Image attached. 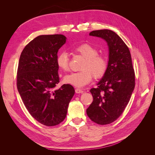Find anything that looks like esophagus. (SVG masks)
I'll return each instance as SVG.
<instances>
[{
  "mask_svg": "<svg viewBox=\"0 0 155 155\" xmlns=\"http://www.w3.org/2000/svg\"><path fill=\"white\" fill-rule=\"evenodd\" d=\"M76 92L77 94L83 93V91L82 90V89H81V88H76Z\"/></svg>",
  "mask_w": 155,
  "mask_h": 155,
  "instance_id": "obj_1",
  "label": "esophagus"
}]
</instances>
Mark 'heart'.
Masks as SVG:
<instances>
[{
  "label": "heart",
  "instance_id": "b5f03b06",
  "mask_svg": "<svg viewBox=\"0 0 155 155\" xmlns=\"http://www.w3.org/2000/svg\"><path fill=\"white\" fill-rule=\"evenodd\" d=\"M73 50L83 56L85 61L81 67V71L64 76L65 83L75 87H82L92 80L93 76L96 79H100L104 76L108 67L107 60L105 56L98 54V50L94 46L85 43L75 46ZM56 63L61 70L68 71L69 58L66 51H63L58 54L56 58Z\"/></svg>",
  "mask_w": 155,
  "mask_h": 155
}]
</instances>
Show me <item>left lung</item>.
Masks as SVG:
<instances>
[{
    "mask_svg": "<svg viewBox=\"0 0 155 155\" xmlns=\"http://www.w3.org/2000/svg\"><path fill=\"white\" fill-rule=\"evenodd\" d=\"M89 35L102 38L109 47L106 73L91 89L93 101L87 109L92 121L100 125L112 123L123 113L135 86V74L129 48L110 30L91 31Z\"/></svg>",
    "mask_w": 155,
    "mask_h": 155,
    "instance_id": "obj_1",
    "label": "left lung"
}]
</instances>
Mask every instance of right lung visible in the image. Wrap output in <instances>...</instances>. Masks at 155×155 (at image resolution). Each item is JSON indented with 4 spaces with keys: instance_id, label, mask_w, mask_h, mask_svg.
<instances>
[{
    "instance_id": "1",
    "label": "right lung",
    "mask_w": 155,
    "mask_h": 155,
    "mask_svg": "<svg viewBox=\"0 0 155 155\" xmlns=\"http://www.w3.org/2000/svg\"><path fill=\"white\" fill-rule=\"evenodd\" d=\"M63 35L35 37L23 49L18 61L17 87L31 116L41 124L54 126L66 118L74 87L59 82L56 63L59 49L66 43Z\"/></svg>"
}]
</instances>
